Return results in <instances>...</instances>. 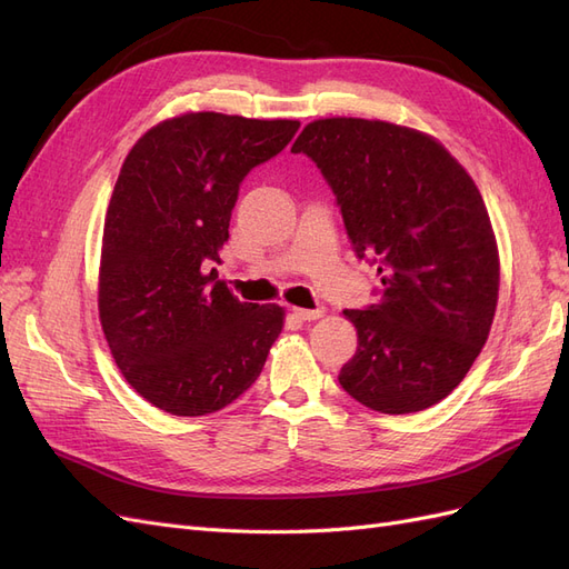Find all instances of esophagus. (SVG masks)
Masks as SVG:
<instances>
[{"mask_svg": "<svg viewBox=\"0 0 569 569\" xmlns=\"http://www.w3.org/2000/svg\"><path fill=\"white\" fill-rule=\"evenodd\" d=\"M291 316L299 320H318L325 316L322 308H316V311H308V308H291Z\"/></svg>", "mask_w": 569, "mask_h": 569, "instance_id": "34e87169", "label": "esophagus"}]
</instances>
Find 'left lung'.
Wrapping results in <instances>:
<instances>
[{"label": "left lung", "instance_id": "8db88e82", "mask_svg": "<svg viewBox=\"0 0 569 569\" xmlns=\"http://www.w3.org/2000/svg\"><path fill=\"white\" fill-rule=\"evenodd\" d=\"M330 182L356 256L382 299L343 311L358 332L339 385L387 416L446 399L487 343L501 263L475 180L432 134L387 120L320 118L297 137Z\"/></svg>", "mask_w": 569, "mask_h": 569}]
</instances>
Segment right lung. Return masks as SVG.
<instances>
[{
  "label": "right lung",
  "instance_id": "1",
  "mask_svg": "<svg viewBox=\"0 0 569 569\" xmlns=\"http://www.w3.org/2000/svg\"><path fill=\"white\" fill-rule=\"evenodd\" d=\"M299 120L189 111L147 130L120 168L99 263V320L128 385L170 416H209L261 375L284 308L216 280L239 182Z\"/></svg>",
  "mask_w": 569,
  "mask_h": 569
}]
</instances>
